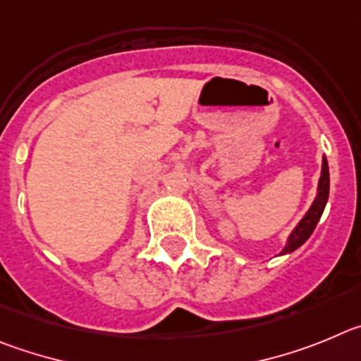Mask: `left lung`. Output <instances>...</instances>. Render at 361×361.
Listing matches in <instances>:
<instances>
[{"label":"left lung","mask_w":361,"mask_h":361,"mask_svg":"<svg viewBox=\"0 0 361 361\" xmlns=\"http://www.w3.org/2000/svg\"><path fill=\"white\" fill-rule=\"evenodd\" d=\"M327 197H329V169H327V160H322V174H320V181H318V194L314 197L311 209L307 210V214L302 217V221L297 225V228L291 232L290 239H288V245L284 246L282 253H290L293 250H297L298 246H302L304 243L310 239V235L313 233L314 226H317L318 219L322 216L324 207L327 203Z\"/></svg>","instance_id":"8db88e82"}]
</instances>
